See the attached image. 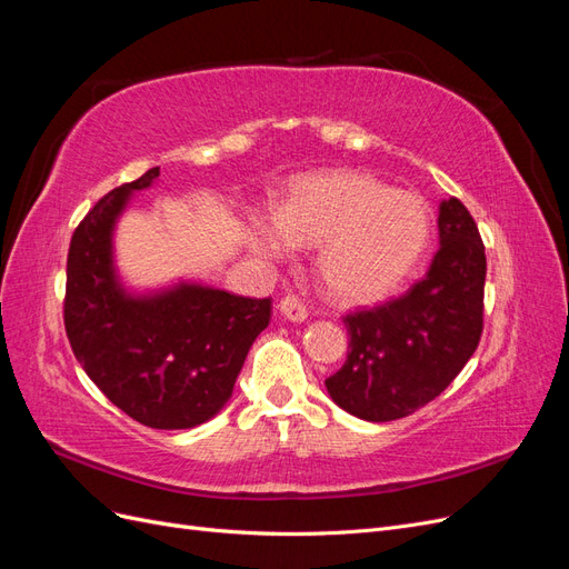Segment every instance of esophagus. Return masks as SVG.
<instances>
[{"mask_svg":"<svg viewBox=\"0 0 569 569\" xmlns=\"http://www.w3.org/2000/svg\"><path fill=\"white\" fill-rule=\"evenodd\" d=\"M278 311H280L287 320H291V322H303V320L308 318L306 306H303L297 297H289V295H287L284 299H280Z\"/></svg>","mask_w":569,"mask_h":569,"instance_id":"34e87169","label":"esophagus"}]
</instances>
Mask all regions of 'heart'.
<instances>
[{"instance_id": "heart-1", "label": "heart", "mask_w": 569, "mask_h": 569, "mask_svg": "<svg viewBox=\"0 0 569 569\" xmlns=\"http://www.w3.org/2000/svg\"><path fill=\"white\" fill-rule=\"evenodd\" d=\"M432 237L422 197L391 189L366 170H330L297 180L278 220H256L249 242L266 258L318 247L316 274L339 303H375L416 270Z\"/></svg>"}]
</instances>
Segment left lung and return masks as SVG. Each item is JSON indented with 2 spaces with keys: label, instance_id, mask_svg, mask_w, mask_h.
Instances as JSON below:
<instances>
[{
  "label": "left lung",
  "instance_id": "obj_1",
  "mask_svg": "<svg viewBox=\"0 0 569 569\" xmlns=\"http://www.w3.org/2000/svg\"><path fill=\"white\" fill-rule=\"evenodd\" d=\"M439 251L403 297L343 318L349 353L325 380L332 401L368 422H391L435 401L485 330L487 256L456 197L439 203Z\"/></svg>",
  "mask_w": 569,
  "mask_h": 569
}]
</instances>
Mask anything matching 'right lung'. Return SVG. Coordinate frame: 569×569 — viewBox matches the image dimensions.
Segmentation results:
<instances>
[{
    "label": "right lung",
    "instance_id": "obj_1",
    "mask_svg": "<svg viewBox=\"0 0 569 569\" xmlns=\"http://www.w3.org/2000/svg\"><path fill=\"white\" fill-rule=\"evenodd\" d=\"M151 168L80 220L66 263L63 322L71 349L107 399L153 429H189L228 403L270 299L180 282L130 295L113 268V228L130 194L149 187Z\"/></svg>",
    "mask_w": 569,
    "mask_h": 569
}]
</instances>
